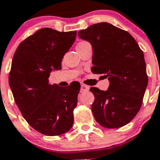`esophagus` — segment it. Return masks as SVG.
Returning a JSON list of instances; mask_svg holds the SVG:
<instances>
[{"label":"esophagus","mask_w":160,"mask_h":160,"mask_svg":"<svg viewBox=\"0 0 160 160\" xmlns=\"http://www.w3.org/2000/svg\"><path fill=\"white\" fill-rule=\"evenodd\" d=\"M89 90V87L87 86V85L85 84H82L81 85V93H84V92H87Z\"/></svg>","instance_id":"1"}]
</instances>
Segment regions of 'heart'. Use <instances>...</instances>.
I'll return each mask as SVG.
<instances>
[{"label": "heart", "mask_w": 160, "mask_h": 160, "mask_svg": "<svg viewBox=\"0 0 160 160\" xmlns=\"http://www.w3.org/2000/svg\"><path fill=\"white\" fill-rule=\"evenodd\" d=\"M84 42H80V43H78V45H80V44H82V43H84Z\"/></svg>", "instance_id": "b5f03b06"}]
</instances>
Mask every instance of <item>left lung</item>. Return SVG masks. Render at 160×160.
I'll return each instance as SVG.
<instances>
[{
	"instance_id": "obj_1",
	"label": "left lung",
	"mask_w": 160,
	"mask_h": 160,
	"mask_svg": "<svg viewBox=\"0 0 160 160\" xmlns=\"http://www.w3.org/2000/svg\"><path fill=\"white\" fill-rule=\"evenodd\" d=\"M78 36L92 46L91 71L110 82L105 91L90 88L94 118L104 128L123 127L140 110L148 87L143 53L129 32L107 22L91 25Z\"/></svg>"
}]
</instances>
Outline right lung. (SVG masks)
<instances>
[{"label": "right lung", "instance_id": "1", "mask_svg": "<svg viewBox=\"0 0 160 160\" xmlns=\"http://www.w3.org/2000/svg\"><path fill=\"white\" fill-rule=\"evenodd\" d=\"M76 35L77 31L41 29L20 44L12 58L8 83L15 102L28 123L43 135H60L73 126L80 87L50 85L49 78L61 70Z\"/></svg>", "mask_w": 160, "mask_h": 160}]
</instances>
